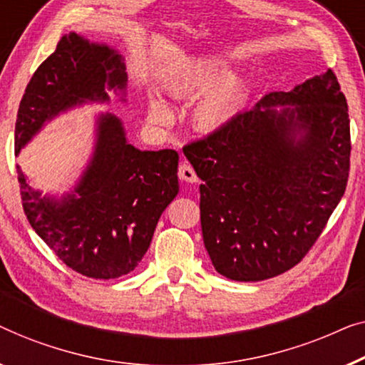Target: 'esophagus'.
<instances>
[{
    "instance_id": "esophagus-1",
    "label": "esophagus",
    "mask_w": 365,
    "mask_h": 365,
    "mask_svg": "<svg viewBox=\"0 0 365 365\" xmlns=\"http://www.w3.org/2000/svg\"><path fill=\"white\" fill-rule=\"evenodd\" d=\"M178 178L183 182H188V183H195L198 182V177L197 173H195L193 167L190 165L188 162H182L180 167H178Z\"/></svg>"
}]
</instances>
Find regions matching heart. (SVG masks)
<instances>
[{"label": "heart", "mask_w": 365, "mask_h": 365, "mask_svg": "<svg viewBox=\"0 0 365 365\" xmlns=\"http://www.w3.org/2000/svg\"><path fill=\"white\" fill-rule=\"evenodd\" d=\"M220 61L192 59L185 63L170 79L167 91L173 97L188 99L202 94L192 109L193 124L200 130L215 132L227 127L243 109L246 101V81L240 74H225ZM148 120L155 125H167L172 120V110L165 102L152 97L148 101Z\"/></svg>", "instance_id": "obj_1"}]
</instances>
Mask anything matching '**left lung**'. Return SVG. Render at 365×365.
Returning <instances> with one entry per match:
<instances>
[{"instance_id": "obj_1", "label": "left lung", "mask_w": 365, "mask_h": 365, "mask_svg": "<svg viewBox=\"0 0 365 365\" xmlns=\"http://www.w3.org/2000/svg\"><path fill=\"white\" fill-rule=\"evenodd\" d=\"M347 112L327 69L289 92H269L227 127L183 147L203 182V243L220 274L263 281L304 258L346 192Z\"/></svg>"}]
</instances>
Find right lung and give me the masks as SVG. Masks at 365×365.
<instances>
[{
	"mask_svg": "<svg viewBox=\"0 0 365 365\" xmlns=\"http://www.w3.org/2000/svg\"><path fill=\"white\" fill-rule=\"evenodd\" d=\"M122 56L76 33L36 69L19 104L14 152L59 112L86 102H109L106 89L125 94ZM96 145L73 192L41 197L19 165L24 213L31 227L71 269L94 279H115L137 268L158 218L178 193V153L138 150L115 115L97 117Z\"/></svg>",
	"mask_w": 365,
	"mask_h": 365,
	"instance_id": "obj_1",
	"label": "right lung"
}]
</instances>
